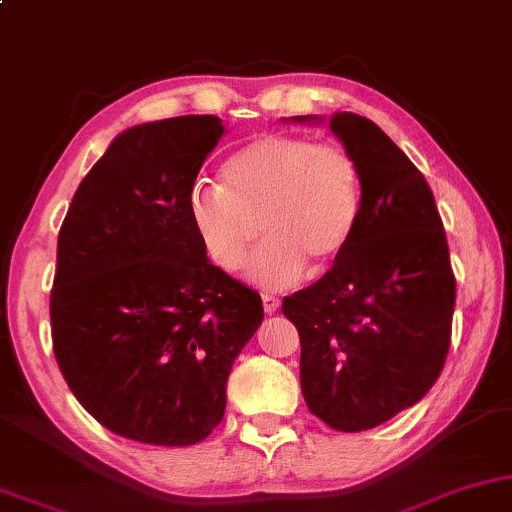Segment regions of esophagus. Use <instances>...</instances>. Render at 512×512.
Listing matches in <instances>:
<instances>
[{"label":"esophagus","mask_w":512,"mask_h":512,"mask_svg":"<svg viewBox=\"0 0 512 512\" xmlns=\"http://www.w3.org/2000/svg\"><path fill=\"white\" fill-rule=\"evenodd\" d=\"M262 304H264V311L267 313H274V311H278V306H281V299H278L276 295H262Z\"/></svg>","instance_id":"34e87169"}]
</instances>
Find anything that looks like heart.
Instances as JSON below:
<instances>
[{"label": "heart", "instance_id": "b5f03b06", "mask_svg": "<svg viewBox=\"0 0 512 512\" xmlns=\"http://www.w3.org/2000/svg\"><path fill=\"white\" fill-rule=\"evenodd\" d=\"M363 213V177L342 145L306 135L269 133L252 140L222 168V187L199 182L189 217L203 250L224 271L250 262V276L267 288L297 283L311 267L327 271L342 260Z\"/></svg>", "mask_w": 512, "mask_h": 512}]
</instances>
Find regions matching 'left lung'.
<instances>
[{
    "instance_id": "obj_1",
    "label": "left lung",
    "mask_w": 512,
    "mask_h": 512,
    "mask_svg": "<svg viewBox=\"0 0 512 512\" xmlns=\"http://www.w3.org/2000/svg\"><path fill=\"white\" fill-rule=\"evenodd\" d=\"M330 128L358 161L363 213L342 260L285 297L283 313L299 332L309 412L335 431L358 433L419 403L440 377L456 278L419 168L360 114L335 112Z\"/></svg>"
}]
</instances>
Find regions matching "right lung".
<instances>
[{
  "instance_id": "1",
  "label": "right lung",
  "mask_w": 512,
  "mask_h": 512,
  "mask_svg": "<svg viewBox=\"0 0 512 512\" xmlns=\"http://www.w3.org/2000/svg\"><path fill=\"white\" fill-rule=\"evenodd\" d=\"M222 133L210 114L121 133L81 180L58 234L60 372L98 424L145 445L213 433L231 363L264 318L260 295L208 262L189 217Z\"/></svg>"
}]
</instances>
